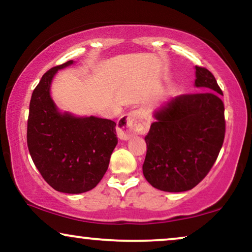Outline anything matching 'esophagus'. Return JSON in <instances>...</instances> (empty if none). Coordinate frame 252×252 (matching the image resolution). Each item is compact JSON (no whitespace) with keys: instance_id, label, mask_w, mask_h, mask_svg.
I'll use <instances>...</instances> for the list:
<instances>
[{"instance_id":"34e87169","label":"esophagus","mask_w":252,"mask_h":252,"mask_svg":"<svg viewBox=\"0 0 252 252\" xmlns=\"http://www.w3.org/2000/svg\"><path fill=\"white\" fill-rule=\"evenodd\" d=\"M149 120L142 115L140 110H133L123 116L117 123V133L119 139L129 140L134 135L146 134L149 130Z\"/></svg>"}]
</instances>
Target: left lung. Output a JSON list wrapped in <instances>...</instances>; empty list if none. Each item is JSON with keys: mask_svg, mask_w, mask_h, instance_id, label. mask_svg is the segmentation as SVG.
Here are the masks:
<instances>
[{"mask_svg": "<svg viewBox=\"0 0 252 252\" xmlns=\"http://www.w3.org/2000/svg\"><path fill=\"white\" fill-rule=\"evenodd\" d=\"M194 86L202 93L167 99L144 137L142 171L153 187L168 192L190 190L211 170L225 137L222 92L204 67L195 66Z\"/></svg>", "mask_w": 252, "mask_h": 252, "instance_id": "8db88e82", "label": "left lung"}]
</instances>
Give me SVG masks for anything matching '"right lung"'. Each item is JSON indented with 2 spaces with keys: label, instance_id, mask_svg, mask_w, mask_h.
Segmentation results:
<instances>
[{
  "label": "right lung",
  "instance_id": "obj_1",
  "mask_svg": "<svg viewBox=\"0 0 252 252\" xmlns=\"http://www.w3.org/2000/svg\"><path fill=\"white\" fill-rule=\"evenodd\" d=\"M73 61L50 68L33 91L27 122V146L33 163L55 190L81 194L104 177L118 139L116 123L62 112L50 95L51 82Z\"/></svg>",
  "mask_w": 252,
  "mask_h": 252
}]
</instances>
